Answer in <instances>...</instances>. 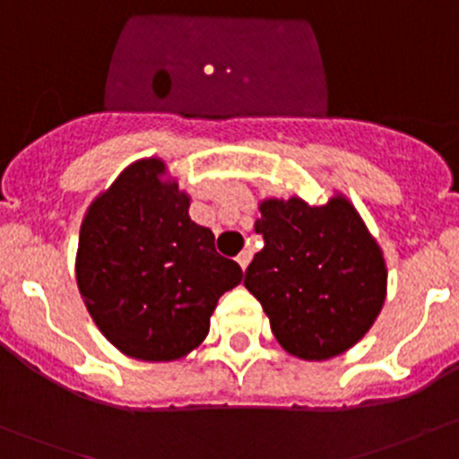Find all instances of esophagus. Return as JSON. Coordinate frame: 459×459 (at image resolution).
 <instances>
[{
	"label": "esophagus",
	"mask_w": 459,
	"mask_h": 459,
	"mask_svg": "<svg viewBox=\"0 0 459 459\" xmlns=\"http://www.w3.org/2000/svg\"><path fill=\"white\" fill-rule=\"evenodd\" d=\"M251 257H253L251 251H242V253H239L238 264H239V266H242V271H247V266H248V262H251Z\"/></svg>",
	"instance_id": "34e87169"
}]
</instances>
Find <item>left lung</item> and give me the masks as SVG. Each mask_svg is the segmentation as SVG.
Listing matches in <instances>:
<instances>
[{
    "mask_svg": "<svg viewBox=\"0 0 459 459\" xmlns=\"http://www.w3.org/2000/svg\"><path fill=\"white\" fill-rule=\"evenodd\" d=\"M264 248L244 286L262 304L286 353L308 362L358 344L386 299V262L377 239L342 193L322 206L302 197L259 204Z\"/></svg>",
    "mask_w": 459,
    "mask_h": 459,
    "instance_id": "8db88e82",
    "label": "left lung"
}]
</instances>
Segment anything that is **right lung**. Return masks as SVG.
<instances>
[{"label":"right lung","mask_w":459,"mask_h":459,"mask_svg":"<svg viewBox=\"0 0 459 459\" xmlns=\"http://www.w3.org/2000/svg\"><path fill=\"white\" fill-rule=\"evenodd\" d=\"M191 195L164 160L133 161L88 206L75 277L101 335L124 355L173 362L202 344L217 299L242 268L188 215Z\"/></svg>","instance_id":"add662e5"}]
</instances>
